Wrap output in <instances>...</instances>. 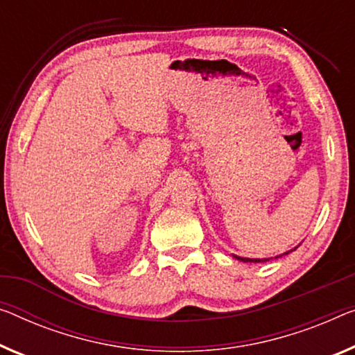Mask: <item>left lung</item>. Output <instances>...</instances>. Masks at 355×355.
Here are the masks:
<instances>
[{"label":"left lung","instance_id":"left-lung-1","mask_svg":"<svg viewBox=\"0 0 355 355\" xmlns=\"http://www.w3.org/2000/svg\"><path fill=\"white\" fill-rule=\"evenodd\" d=\"M296 248H298V245H296L295 248H292V250H288V252H285V253H282V255H288L290 252H293V250H296ZM282 255H277L276 258H279V257H282ZM236 258V260H239V261H244V263H264V261H269L271 260V258H244V257H237V255H232Z\"/></svg>","mask_w":355,"mask_h":355}]
</instances>
